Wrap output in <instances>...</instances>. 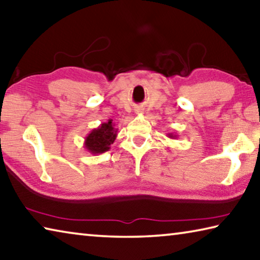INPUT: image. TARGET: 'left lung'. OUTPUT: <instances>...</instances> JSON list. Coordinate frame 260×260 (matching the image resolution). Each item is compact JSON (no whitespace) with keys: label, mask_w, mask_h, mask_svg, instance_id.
Segmentation results:
<instances>
[{"label":"left lung","mask_w":260,"mask_h":260,"mask_svg":"<svg viewBox=\"0 0 260 260\" xmlns=\"http://www.w3.org/2000/svg\"><path fill=\"white\" fill-rule=\"evenodd\" d=\"M167 136H169L170 139H177V138H178V135H177V134H173V133H170V134H167Z\"/></svg>","instance_id":"1"}]
</instances>
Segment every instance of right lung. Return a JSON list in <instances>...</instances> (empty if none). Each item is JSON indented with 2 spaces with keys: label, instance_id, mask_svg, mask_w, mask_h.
I'll list each match as a JSON object with an SVG mask.
<instances>
[{
  "label": "right lung",
  "instance_id": "add662e5",
  "mask_svg": "<svg viewBox=\"0 0 260 260\" xmlns=\"http://www.w3.org/2000/svg\"><path fill=\"white\" fill-rule=\"evenodd\" d=\"M118 135V129L114 128L111 119L101 124L98 128H94L85 138V147L91 155H99L110 150V146L114 142Z\"/></svg>",
  "mask_w": 260,
  "mask_h": 260
}]
</instances>
